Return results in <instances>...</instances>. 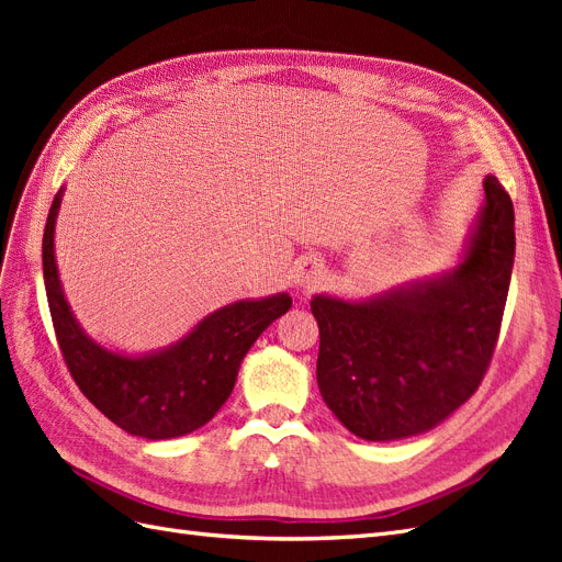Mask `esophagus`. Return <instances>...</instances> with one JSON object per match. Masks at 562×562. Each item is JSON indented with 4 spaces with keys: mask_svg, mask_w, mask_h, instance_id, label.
Returning <instances> with one entry per match:
<instances>
[{
    "mask_svg": "<svg viewBox=\"0 0 562 562\" xmlns=\"http://www.w3.org/2000/svg\"><path fill=\"white\" fill-rule=\"evenodd\" d=\"M326 274V267H323L321 260L316 258H300L293 267V279L295 285L302 288V291H310V288H316Z\"/></svg>",
    "mask_w": 562,
    "mask_h": 562,
    "instance_id": "34e87169",
    "label": "esophagus"
}]
</instances>
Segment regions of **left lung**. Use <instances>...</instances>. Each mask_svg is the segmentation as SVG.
<instances>
[{"label": "left lung", "instance_id": "8db88e82", "mask_svg": "<svg viewBox=\"0 0 562 562\" xmlns=\"http://www.w3.org/2000/svg\"><path fill=\"white\" fill-rule=\"evenodd\" d=\"M452 269L370 297L318 293L323 401L363 440L427 434L479 389L495 351L516 258L514 203L495 176Z\"/></svg>", "mask_w": 562, "mask_h": 562}]
</instances>
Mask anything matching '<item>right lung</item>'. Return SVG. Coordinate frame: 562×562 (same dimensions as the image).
Listing matches in <instances>:
<instances>
[{"label":"right lung","mask_w":562,"mask_h":562,"mask_svg":"<svg viewBox=\"0 0 562 562\" xmlns=\"http://www.w3.org/2000/svg\"><path fill=\"white\" fill-rule=\"evenodd\" d=\"M63 194L65 187L46 217L42 267L63 359L81 394L131 436L168 440L201 429L229 398L255 339L291 310L293 297L277 293L229 302L176 342L143 353L100 345L81 328L58 274L54 241Z\"/></svg>","instance_id":"1"}]
</instances>
